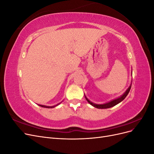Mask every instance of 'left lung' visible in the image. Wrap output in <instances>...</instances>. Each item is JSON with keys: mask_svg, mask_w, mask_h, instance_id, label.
<instances>
[{"mask_svg": "<svg viewBox=\"0 0 154 154\" xmlns=\"http://www.w3.org/2000/svg\"><path fill=\"white\" fill-rule=\"evenodd\" d=\"M131 86H132V85H130V86L128 87V89H127V91H126V92L124 93V94H123L122 96L118 97V98H117V99L114 100H112V101H111L109 102V103H105V104H102V105L94 104V103H92L91 101H90L89 100H88L87 98L85 96V98H86L87 101L88 102V103H90L91 105H92L93 106L96 107V108H97V109H108V108H110V107H112V106L116 105L117 104H118L119 103H120L121 101H122L125 98V97H127V96L128 95V94L130 91V88H131Z\"/></svg>", "mask_w": 154, "mask_h": 154, "instance_id": "8db88e82", "label": "left lung"}]
</instances>
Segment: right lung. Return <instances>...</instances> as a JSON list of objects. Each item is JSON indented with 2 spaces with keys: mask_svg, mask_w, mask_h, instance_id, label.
Masks as SVG:
<instances>
[{
  "mask_svg": "<svg viewBox=\"0 0 154 154\" xmlns=\"http://www.w3.org/2000/svg\"><path fill=\"white\" fill-rule=\"evenodd\" d=\"M60 104V103H59ZM59 104H58V105H54V106H45V105H38L39 106H42V107H45V108H48V109H51V108H53V107H54V106H57V105H58Z\"/></svg>",
  "mask_w": 154,
  "mask_h": 154,
  "instance_id": "add662e5",
  "label": "right lung"
}]
</instances>
